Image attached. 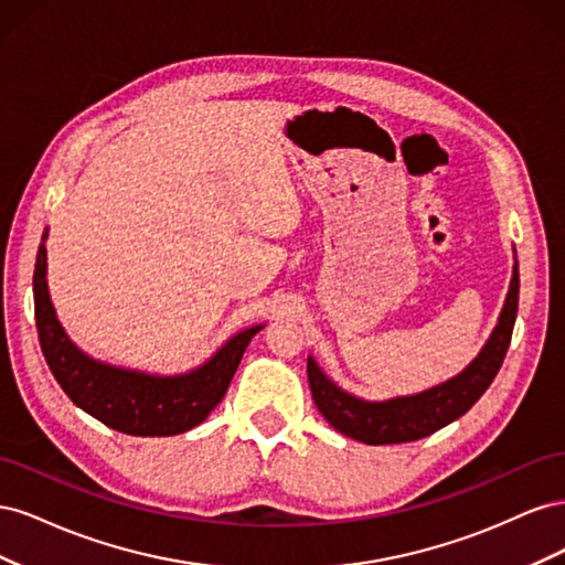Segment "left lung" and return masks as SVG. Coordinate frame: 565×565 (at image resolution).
Returning a JSON list of instances; mask_svg holds the SVG:
<instances>
[{
  "label": "left lung",
  "mask_w": 565,
  "mask_h": 565,
  "mask_svg": "<svg viewBox=\"0 0 565 565\" xmlns=\"http://www.w3.org/2000/svg\"><path fill=\"white\" fill-rule=\"evenodd\" d=\"M519 311V264H514V276L507 292L504 309L500 313L498 328L492 330L488 344L478 353L476 361L459 372L446 384H438L417 396L391 398L382 403H370L341 391L309 355L306 372L320 415L330 422L339 434L367 446H391V443H407L431 436L434 431L459 419L467 409L483 396L486 388L498 377L504 355L511 344Z\"/></svg>",
  "instance_id": "1"
}]
</instances>
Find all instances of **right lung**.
Returning <instances> with one entry per match:
<instances>
[{
	"instance_id": "1",
	"label": "right lung",
	"mask_w": 565,
	"mask_h": 565,
	"mask_svg": "<svg viewBox=\"0 0 565 565\" xmlns=\"http://www.w3.org/2000/svg\"><path fill=\"white\" fill-rule=\"evenodd\" d=\"M44 241L46 233L32 276L35 320L46 365L67 398L110 429L129 436H177L207 419L226 396L247 344L264 324L237 332L207 363L177 377L94 361L73 344L51 306Z\"/></svg>"
}]
</instances>
